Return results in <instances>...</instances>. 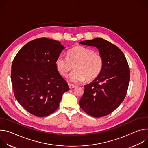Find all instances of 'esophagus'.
Segmentation results:
<instances>
[{
	"mask_svg": "<svg viewBox=\"0 0 148 148\" xmlns=\"http://www.w3.org/2000/svg\"><path fill=\"white\" fill-rule=\"evenodd\" d=\"M69 88L70 89H72V88H75L76 86L73 85V84H69Z\"/></svg>",
	"mask_w": 148,
	"mask_h": 148,
	"instance_id": "obj_1",
	"label": "esophagus"
}]
</instances>
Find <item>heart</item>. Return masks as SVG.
I'll return each mask as SVG.
<instances>
[{
	"instance_id": "heart-1",
	"label": "heart",
	"mask_w": 148,
	"mask_h": 148,
	"mask_svg": "<svg viewBox=\"0 0 148 148\" xmlns=\"http://www.w3.org/2000/svg\"><path fill=\"white\" fill-rule=\"evenodd\" d=\"M55 64L58 72L62 76H67L74 64V70L69 77L73 83L84 81L87 78L91 79L101 72L103 66V58L100 54L94 52L89 47L78 46L71 49L67 56L60 54L56 58Z\"/></svg>"
}]
</instances>
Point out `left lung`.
<instances>
[{
    "label": "left lung",
    "instance_id": "left-lung-1",
    "mask_svg": "<svg viewBox=\"0 0 148 148\" xmlns=\"http://www.w3.org/2000/svg\"><path fill=\"white\" fill-rule=\"evenodd\" d=\"M79 43L96 47L103 58L102 69L98 75L84 86L80 107L92 116H106L119 107L126 96L130 79L128 63L117 46L102 38Z\"/></svg>",
    "mask_w": 148,
    "mask_h": 148
}]
</instances>
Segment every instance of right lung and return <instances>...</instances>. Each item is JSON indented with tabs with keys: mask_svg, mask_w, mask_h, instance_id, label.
Masks as SVG:
<instances>
[{
	"mask_svg": "<svg viewBox=\"0 0 148 148\" xmlns=\"http://www.w3.org/2000/svg\"><path fill=\"white\" fill-rule=\"evenodd\" d=\"M65 48L58 41L42 37L29 42L14 58L11 81L14 97L33 115L45 117L55 112L62 95L70 90L55 64Z\"/></svg>",
	"mask_w": 148,
	"mask_h": 148,
	"instance_id": "add662e5",
	"label": "right lung"
}]
</instances>
